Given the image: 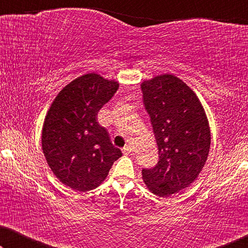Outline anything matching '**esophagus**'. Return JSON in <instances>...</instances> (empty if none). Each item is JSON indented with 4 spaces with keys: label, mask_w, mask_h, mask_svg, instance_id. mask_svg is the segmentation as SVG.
Wrapping results in <instances>:
<instances>
[{
    "label": "esophagus",
    "mask_w": 248,
    "mask_h": 248,
    "mask_svg": "<svg viewBox=\"0 0 248 248\" xmlns=\"http://www.w3.org/2000/svg\"><path fill=\"white\" fill-rule=\"evenodd\" d=\"M122 151H123L124 155H130L131 152L133 151V148H132L131 145H125V147L123 148V150H122Z\"/></svg>",
    "instance_id": "obj_1"
}]
</instances>
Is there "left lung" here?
I'll return each mask as SVG.
<instances>
[{
    "mask_svg": "<svg viewBox=\"0 0 248 248\" xmlns=\"http://www.w3.org/2000/svg\"><path fill=\"white\" fill-rule=\"evenodd\" d=\"M145 110L150 116L159 161L142 169L148 188L161 198L188 187L208 158L211 134L205 111L187 84L161 74L141 84Z\"/></svg>",
    "mask_w": 248,
    "mask_h": 248,
    "instance_id": "8db88e82",
    "label": "left lung"
}]
</instances>
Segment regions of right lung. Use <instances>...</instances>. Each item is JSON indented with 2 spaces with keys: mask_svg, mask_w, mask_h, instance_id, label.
Returning a JSON list of instances; mask_svg holds the SVG:
<instances>
[{
  "mask_svg": "<svg viewBox=\"0 0 248 248\" xmlns=\"http://www.w3.org/2000/svg\"><path fill=\"white\" fill-rule=\"evenodd\" d=\"M99 74L81 76L63 88L45 117L42 147L54 175L74 191L87 192L106 179L122 152L97 121L118 89Z\"/></svg>",
  "mask_w": 248,
  "mask_h": 248,
  "instance_id": "right-lung-1",
  "label": "right lung"
}]
</instances>
